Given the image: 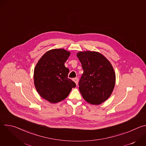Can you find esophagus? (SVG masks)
<instances>
[{
  "mask_svg": "<svg viewBox=\"0 0 146 146\" xmlns=\"http://www.w3.org/2000/svg\"><path fill=\"white\" fill-rule=\"evenodd\" d=\"M73 81H74V82L76 83V84L77 86V85H78V78H73Z\"/></svg>",
  "mask_w": 146,
  "mask_h": 146,
  "instance_id": "34e87169",
  "label": "esophagus"
}]
</instances>
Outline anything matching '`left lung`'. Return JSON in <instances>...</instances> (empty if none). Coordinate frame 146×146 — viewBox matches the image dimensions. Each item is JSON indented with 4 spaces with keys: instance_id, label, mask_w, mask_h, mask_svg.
Wrapping results in <instances>:
<instances>
[{
    "instance_id": "8db88e82",
    "label": "left lung",
    "mask_w": 146,
    "mask_h": 146,
    "mask_svg": "<svg viewBox=\"0 0 146 146\" xmlns=\"http://www.w3.org/2000/svg\"><path fill=\"white\" fill-rule=\"evenodd\" d=\"M77 56L84 73L79 81V90L88 103L99 105L111 95L115 73L110 61L96 51H79Z\"/></svg>"
}]
</instances>
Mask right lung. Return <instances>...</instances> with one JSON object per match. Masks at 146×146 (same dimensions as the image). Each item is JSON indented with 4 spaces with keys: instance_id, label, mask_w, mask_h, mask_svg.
<instances>
[{
    "instance_id": "add662e5",
    "label": "right lung",
    "mask_w": 146,
    "mask_h": 146,
    "mask_svg": "<svg viewBox=\"0 0 146 146\" xmlns=\"http://www.w3.org/2000/svg\"><path fill=\"white\" fill-rule=\"evenodd\" d=\"M70 52L64 48L47 51L37 63L34 84L40 96L51 103L64 100L76 84L68 78L69 70L65 66Z\"/></svg>"
}]
</instances>
